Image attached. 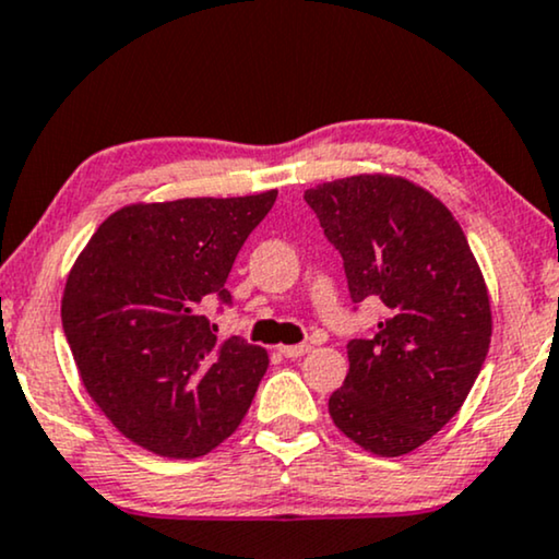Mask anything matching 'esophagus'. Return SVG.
I'll return each instance as SVG.
<instances>
[{
	"label": "esophagus",
	"instance_id": "obj_1",
	"mask_svg": "<svg viewBox=\"0 0 559 559\" xmlns=\"http://www.w3.org/2000/svg\"><path fill=\"white\" fill-rule=\"evenodd\" d=\"M309 350H312V345H309V343H301V345H281V348H278L281 356H286V358H301L304 353H309Z\"/></svg>",
	"mask_w": 559,
	"mask_h": 559
}]
</instances>
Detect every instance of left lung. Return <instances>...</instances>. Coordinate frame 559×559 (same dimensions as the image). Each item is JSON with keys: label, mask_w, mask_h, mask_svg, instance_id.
Returning <instances> with one entry per match:
<instances>
[{"label": "left lung", "mask_w": 559, "mask_h": 559, "mask_svg": "<svg viewBox=\"0 0 559 559\" xmlns=\"http://www.w3.org/2000/svg\"><path fill=\"white\" fill-rule=\"evenodd\" d=\"M304 201L341 252L353 304H384L371 335L348 343L332 423L371 454H407L454 418L483 369L492 335L483 273L451 211L405 178L356 175Z\"/></svg>", "instance_id": "left-lung-1"}]
</instances>
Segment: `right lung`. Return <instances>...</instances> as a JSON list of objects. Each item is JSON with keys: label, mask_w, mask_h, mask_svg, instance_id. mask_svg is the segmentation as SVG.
Masks as SVG:
<instances>
[{"label": "right lung", "mask_w": 559, "mask_h": 559, "mask_svg": "<svg viewBox=\"0 0 559 559\" xmlns=\"http://www.w3.org/2000/svg\"><path fill=\"white\" fill-rule=\"evenodd\" d=\"M278 190L136 203L105 218L76 258L61 322L84 390L139 447L209 454L235 433L267 369L242 337L216 341L211 301Z\"/></svg>", "instance_id": "right-lung-1"}]
</instances>
